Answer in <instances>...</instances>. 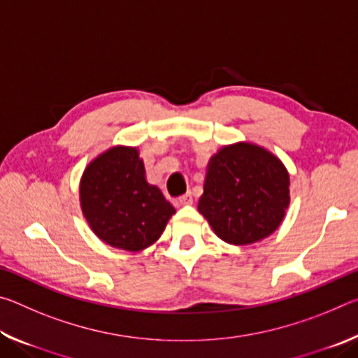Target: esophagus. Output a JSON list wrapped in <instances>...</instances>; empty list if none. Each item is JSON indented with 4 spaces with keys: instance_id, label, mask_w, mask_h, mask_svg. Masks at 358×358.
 <instances>
[{
    "instance_id": "obj_1",
    "label": "esophagus",
    "mask_w": 358,
    "mask_h": 358,
    "mask_svg": "<svg viewBox=\"0 0 358 358\" xmlns=\"http://www.w3.org/2000/svg\"><path fill=\"white\" fill-rule=\"evenodd\" d=\"M192 194L191 192H187V194H185V196H181V197H178V203L180 205H191L192 203Z\"/></svg>"
}]
</instances>
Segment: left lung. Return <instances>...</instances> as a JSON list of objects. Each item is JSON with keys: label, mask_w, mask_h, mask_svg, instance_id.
<instances>
[{"label": "left lung", "mask_w": 358, "mask_h": 358, "mask_svg": "<svg viewBox=\"0 0 358 358\" xmlns=\"http://www.w3.org/2000/svg\"><path fill=\"white\" fill-rule=\"evenodd\" d=\"M289 173L259 145L238 142L211 156L197 208L221 240L251 245L280 227L289 207Z\"/></svg>", "instance_id": "1"}]
</instances>
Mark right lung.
Returning a JSON list of instances; mask_svg holds the SVG:
<instances>
[{"label": "right lung", "instance_id": "1", "mask_svg": "<svg viewBox=\"0 0 358 358\" xmlns=\"http://www.w3.org/2000/svg\"><path fill=\"white\" fill-rule=\"evenodd\" d=\"M83 216L96 237L124 251H142L161 237L175 213L157 186L145 178L137 148L113 147L85 169Z\"/></svg>", "mask_w": 358, "mask_h": 358}]
</instances>
